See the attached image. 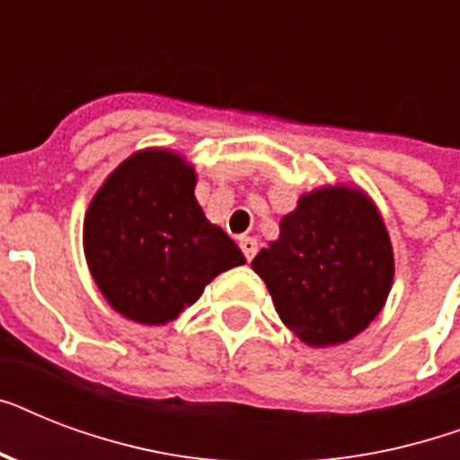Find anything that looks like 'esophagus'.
<instances>
[{"mask_svg":"<svg viewBox=\"0 0 460 460\" xmlns=\"http://www.w3.org/2000/svg\"><path fill=\"white\" fill-rule=\"evenodd\" d=\"M238 245H241V251H243L245 260L251 262L255 255H258V238H252V236H241L238 238Z\"/></svg>","mask_w":460,"mask_h":460,"instance_id":"obj_1","label":"esophagus"}]
</instances>
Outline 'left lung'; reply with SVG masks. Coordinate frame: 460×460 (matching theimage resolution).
Masks as SVG:
<instances>
[{"instance_id":"1","label":"left lung","mask_w":460,"mask_h":460,"mask_svg":"<svg viewBox=\"0 0 460 460\" xmlns=\"http://www.w3.org/2000/svg\"><path fill=\"white\" fill-rule=\"evenodd\" d=\"M252 270L265 279L281 322L322 349L349 341L377 317L392 291L394 251L363 190L324 186L301 195Z\"/></svg>"}]
</instances>
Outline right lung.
Returning a JSON list of instances; mask_svg holds the SVG:
<instances>
[{"instance_id": "right-lung-1", "label": "right lung", "mask_w": 460, "mask_h": 460, "mask_svg": "<svg viewBox=\"0 0 460 460\" xmlns=\"http://www.w3.org/2000/svg\"><path fill=\"white\" fill-rule=\"evenodd\" d=\"M90 274L117 313L166 324L243 252L195 200V169L172 150H140L97 190L83 224Z\"/></svg>"}]
</instances>
